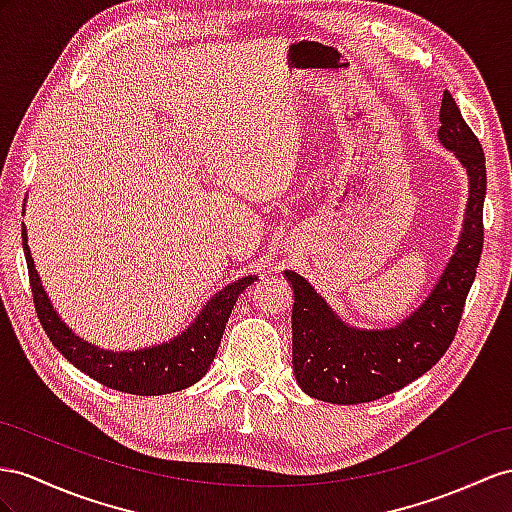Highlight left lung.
Instances as JSON below:
<instances>
[{"label":"left lung","instance_id":"left-lung-1","mask_svg":"<svg viewBox=\"0 0 512 512\" xmlns=\"http://www.w3.org/2000/svg\"><path fill=\"white\" fill-rule=\"evenodd\" d=\"M439 121L441 144L454 151L469 175V199L450 264L435 290L409 318L383 331L355 329L337 318L298 272L285 270L287 281L294 287V374L300 389L311 398L333 404L378 400L428 372L452 344L482 255L487 168L480 142L448 90L441 99Z\"/></svg>","mask_w":512,"mask_h":512}]
</instances>
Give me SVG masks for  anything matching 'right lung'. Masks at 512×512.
Here are the masks:
<instances>
[{
    "instance_id": "1",
    "label": "right lung",
    "mask_w": 512,
    "mask_h": 512,
    "mask_svg": "<svg viewBox=\"0 0 512 512\" xmlns=\"http://www.w3.org/2000/svg\"><path fill=\"white\" fill-rule=\"evenodd\" d=\"M23 235V253L28 261V274L34 296L36 316L41 320L47 337L51 339L62 357H67L77 370H82L90 378H95L101 385L116 391L136 393V396H162V393L181 391L205 376L209 363L214 361L222 331L235 300L255 283V274H248L231 285H225L212 300L201 309L196 320L181 335L173 337L166 344H157L140 350H103L84 342L80 335H75L62 318L51 307L43 283L38 279L34 268V259L30 255L28 233L25 225Z\"/></svg>"
}]
</instances>
